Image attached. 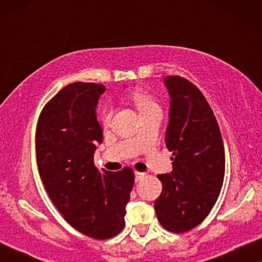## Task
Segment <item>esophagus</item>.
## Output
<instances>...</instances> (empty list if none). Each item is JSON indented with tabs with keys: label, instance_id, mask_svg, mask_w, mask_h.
Masks as SVG:
<instances>
[{
	"label": "esophagus",
	"instance_id": "esophagus-1",
	"mask_svg": "<svg viewBox=\"0 0 262 262\" xmlns=\"http://www.w3.org/2000/svg\"><path fill=\"white\" fill-rule=\"evenodd\" d=\"M145 177H146L145 173H141V171H136V173H135V180L136 181H141Z\"/></svg>",
	"mask_w": 262,
	"mask_h": 262
}]
</instances>
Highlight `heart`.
I'll use <instances>...</instances> for the list:
<instances>
[{"mask_svg": "<svg viewBox=\"0 0 262 262\" xmlns=\"http://www.w3.org/2000/svg\"><path fill=\"white\" fill-rule=\"evenodd\" d=\"M128 99H130V101L134 103L136 108L138 110V112L141 114L159 107L155 100L152 99V96L141 88L132 89V91L128 93ZM112 114H113L112 106L103 105L101 107V110H100L99 119L102 124H108L111 118H112Z\"/></svg>", "mask_w": 262, "mask_h": 262, "instance_id": "obj_1", "label": "heart"}]
</instances>
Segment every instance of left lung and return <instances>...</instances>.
<instances>
[{
  "label": "left lung",
  "mask_w": 262,
  "mask_h": 262,
  "mask_svg": "<svg viewBox=\"0 0 262 262\" xmlns=\"http://www.w3.org/2000/svg\"><path fill=\"white\" fill-rule=\"evenodd\" d=\"M164 84L170 96L166 145L173 152V170L157 175L162 192L155 211L164 229L180 234L202 223L216 204L224 180V146L203 93L180 76H167Z\"/></svg>",
  "instance_id": "8db88e82"
}]
</instances>
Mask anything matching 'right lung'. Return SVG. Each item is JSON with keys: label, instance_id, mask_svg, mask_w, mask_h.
Returning <instances> with one entry per match:
<instances>
[{"label": "right lung", "instance_id": "right-lung-1", "mask_svg": "<svg viewBox=\"0 0 262 262\" xmlns=\"http://www.w3.org/2000/svg\"><path fill=\"white\" fill-rule=\"evenodd\" d=\"M103 92L102 84H68L46 103L35 135L38 169L50 199L71 227L96 239L123 230L135 182L131 168L113 173L94 166L103 138L95 111Z\"/></svg>", "mask_w": 262, "mask_h": 262}]
</instances>
